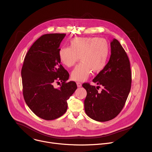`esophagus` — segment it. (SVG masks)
Returning <instances> with one entry per match:
<instances>
[{
  "mask_svg": "<svg viewBox=\"0 0 152 152\" xmlns=\"http://www.w3.org/2000/svg\"><path fill=\"white\" fill-rule=\"evenodd\" d=\"M76 84H77V87H81V86H82V83L80 82H76Z\"/></svg>",
  "mask_w": 152,
  "mask_h": 152,
  "instance_id": "obj_1",
  "label": "esophagus"
}]
</instances>
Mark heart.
<instances>
[{
	"label": "heart",
	"mask_w": 152,
	"mask_h": 152,
	"mask_svg": "<svg viewBox=\"0 0 152 152\" xmlns=\"http://www.w3.org/2000/svg\"><path fill=\"white\" fill-rule=\"evenodd\" d=\"M61 62L67 67H72L79 60L72 73L75 80L83 81L87 79L91 71L99 72L106 66L110 55L107 41L98 37H76L70 41V47L61 48L58 52Z\"/></svg>",
	"instance_id": "b5f03b06"
}]
</instances>
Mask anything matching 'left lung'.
Wrapping results in <instances>:
<instances>
[{"label":"left lung","instance_id":"left-lung-1","mask_svg":"<svg viewBox=\"0 0 152 152\" xmlns=\"http://www.w3.org/2000/svg\"><path fill=\"white\" fill-rule=\"evenodd\" d=\"M111 56L104 68L93 80L103 89L84 83L86 91L84 101L85 113L91 118L100 122L116 117L123 108L131 88L132 73L130 61L119 41L111 42Z\"/></svg>","mask_w":152,"mask_h":152}]
</instances>
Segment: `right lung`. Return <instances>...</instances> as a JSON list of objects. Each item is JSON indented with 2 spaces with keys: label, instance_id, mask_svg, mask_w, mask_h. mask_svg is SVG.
Instances as JSON below:
<instances>
[{
  "label": "right lung",
  "instance_id": "obj_1",
  "mask_svg": "<svg viewBox=\"0 0 152 152\" xmlns=\"http://www.w3.org/2000/svg\"><path fill=\"white\" fill-rule=\"evenodd\" d=\"M66 34L41 36L25 56L21 69L23 94L31 110L38 117L52 120L67 109V100L77 89L75 82H67L69 73L60 64L58 52ZM61 82L56 89L55 82Z\"/></svg>",
  "mask_w": 152,
  "mask_h": 152
}]
</instances>
